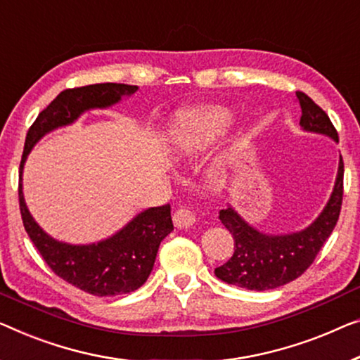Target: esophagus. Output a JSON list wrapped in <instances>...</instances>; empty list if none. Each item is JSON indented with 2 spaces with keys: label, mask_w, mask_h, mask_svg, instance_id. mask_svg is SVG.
Returning <instances> with one entry per match:
<instances>
[{
  "label": "esophagus",
  "mask_w": 360,
  "mask_h": 360,
  "mask_svg": "<svg viewBox=\"0 0 360 360\" xmlns=\"http://www.w3.org/2000/svg\"><path fill=\"white\" fill-rule=\"evenodd\" d=\"M173 221L178 228H191L195 223V214L189 208H179L173 214Z\"/></svg>",
  "instance_id": "obj_1"
}]
</instances>
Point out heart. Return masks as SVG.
<instances>
[{
    "label": "heart",
    "instance_id": "1",
    "mask_svg": "<svg viewBox=\"0 0 360 360\" xmlns=\"http://www.w3.org/2000/svg\"><path fill=\"white\" fill-rule=\"evenodd\" d=\"M231 122L233 112L219 105L182 110L171 121L169 139L182 152L197 153L213 146Z\"/></svg>",
    "mask_w": 360,
    "mask_h": 360
}]
</instances>
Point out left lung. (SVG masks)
<instances>
[{"label": "left lung", "mask_w": 360, "mask_h": 360, "mask_svg": "<svg viewBox=\"0 0 360 360\" xmlns=\"http://www.w3.org/2000/svg\"><path fill=\"white\" fill-rule=\"evenodd\" d=\"M302 110L300 127L338 142V132L326 112L302 92H296ZM345 163L340 155L333 192L323 210L307 228L288 234H268L252 226L233 205L219 210V219L234 238V254L226 264L214 268L219 280L250 291H268L299 278L333 233L342 203Z\"/></svg>", "instance_id": "left-lung-1"}]
</instances>
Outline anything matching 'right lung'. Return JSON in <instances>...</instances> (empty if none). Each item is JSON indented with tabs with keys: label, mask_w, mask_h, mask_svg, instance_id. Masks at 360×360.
<instances>
[{
	"label": "right lung",
	"mask_w": 360,
	"mask_h": 360,
	"mask_svg": "<svg viewBox=\"0 0 360 360\" xmlns=\"http://www.w3.org/2000/svg\"><path fill=\"white\" fill-rule=\"evenodd\" d=\"M137 85L94 84L68 89L43 110L25 137L19 168V205L27 234L46 265L72 286L94 296H117L136 291L153 270L160 243L173 231L171 207H152L136 214L110 238L92 244H69L43 231L25 205L22 173L27 157L45 134L76 122L85 111L105 110L122 96L137 92Z\"/></svg>",
	"instance_id": "add662e5"
}]
</instances>
